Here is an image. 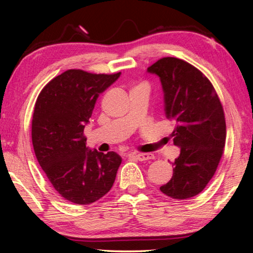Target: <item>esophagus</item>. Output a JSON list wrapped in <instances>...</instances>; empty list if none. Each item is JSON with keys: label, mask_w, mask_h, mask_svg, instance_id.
<instances>
[{"label": "esophagus", "mask_w": 253, "mask_h": 253, "mask_svg": "<svg viewBox=\"0 0 253 253\" xmlns=\"http://www.w3.org/2000/svg\"><path fill=\"white\" fill-rule=\"evenodd\" d=\"M134 156L136 160L138 161H148V160H153L154 155L153 154H149V153H140V154H135Z\"/></svg>", "instance_id": "34e87169"}]
</instances>
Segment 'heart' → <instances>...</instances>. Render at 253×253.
<instances>
[{
  "label": "heart",
  "mask_w": 253,
  "mask_h": 253,
  "mask_svg": "<svg viewBox=\"0 0 253 253\" xmlns=\"http://www.w3.org/2000/svg\"><path fill=\"white\" fill-rule=\"evenodd\" d=\"M139 87H148V85L146 83H138V84H136L132 88H139Z\"/></svg>",
  "instance_id": "obj_1"
}]
</instances>
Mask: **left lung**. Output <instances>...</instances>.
Masks as SVG:
<instances>
[{
    "label": "left lung",
    "mask_w": 253,
    "mask_h": 253,
    "mask_svg": "<svg viewBox=\"0 0 253 253\" xmlns=\"http://www.w3.org/2000/svg\"><path fill=\"white\" fill-rule=\"evenodd\" d=\"M147 71L160 77L166 117L176 125L170 137L181 147L173 176L160 190L175 200L193 198L211 181L223 155V106L208 77L182 59L162 58Z\"/></svg>",
    "instance_id": "left-lung-1"
}]
</instances>
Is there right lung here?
Here are the masks:
<instances>
[{
  "label": "right lung",
  "mask_w": 253,
  "mask_h": 253,
  "mask_svg": "<svg viewBox=\"0 0 253 253\" xmlns=\"http://www.w3.org/2000/svg\"><path fill=\"white\" fill-rule=\"evenodd\" d=\"M119 76L70 69L50 80L37 98L31 129L34 153L54 190L69 202L91 204L114 185L121 156L89 151L84 130L97 98Z\"/></svg>",
  "instance_id": "obj_1"
}]
</instances>
